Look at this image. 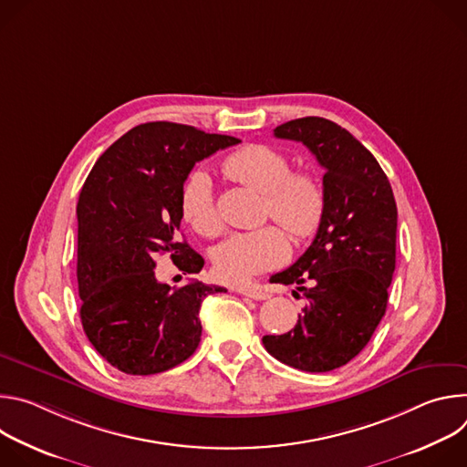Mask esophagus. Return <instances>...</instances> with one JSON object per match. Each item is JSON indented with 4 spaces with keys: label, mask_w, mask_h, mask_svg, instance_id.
<instances>
[{
    "label": "esophagus",
    "mask_w": 467,
    "mask_h": 467,
    "mask_svg": "<svg viewBox=\"0 0 467 467\" xmlns=\"http://www.w3.org/2000/svg\"><path fill=\"white\" fill-rule=\"evenodd\" d=\"M236 292L245 296V297L256 299V301H264V299H270L272 297V294L268 290H264L260 286H244V288H236Z\"/></svg>",
    "instance_id": "1"
}]
</instances>
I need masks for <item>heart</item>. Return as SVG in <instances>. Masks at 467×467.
Instances as JSON below:
<instances>
[{"instance_id": "obj_1", "label": "heart", "mask_w": 467, "mask_h": 467, "mask_svg": "<svg viewBox=\"0 0 467 467\" xmlns=\"http://www.w3.org/2000/svg\"><path fill=\"white\" fill-rule=\"evenodd\" d=\"M229 179L264 193V218L279 222L294 238L314 236L323 222L327 195L317 173L292 171L290 159L265 144L244 146L223 161ZM181 214L193 231L203 236L222 233V216L216 203L213 177L197 168L188 173L181 188ZM290 254L286 234L277 225L236 233L213 253V268L220 281L245 285L270 272Z\"/></svg>"}]
</instances>
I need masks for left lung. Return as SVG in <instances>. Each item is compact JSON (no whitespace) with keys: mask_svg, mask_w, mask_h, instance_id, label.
Wrapping results in <instances>:
<instances>
[{"mask_svg":"<svg viewBox=\"0 0 467 467\" xmlns=\"http://www.w3.org/2000/svg\"><path fill=\"white\" fill-rule=\"evenodd\" d=\"M274 135L305 144L325 168L323 222L308 249L272 283L297 285L306 306L296 327L264 337L272 357L301 371L346 366L380 323L395 270L397 207L377 159L338 123L306 116Z\"/></svg>","mask_w":467,"mask_h":467,"instance_id":"left-lung-1","label":"left lung"}]
</instances>
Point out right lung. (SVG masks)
Returning <instances> with one entry per match:
<instances>
[{
    "mask_svg": "<svg viewBox=\"0 0 467 467\" xmlns=\"http://www.w3.org/2000/svg\"><path fill=\"white\" fill-rule=\"evenodd\" d=\"M192 125L132 127L94 164L78 203V285L90 344L127 375H155L184 362L202 340L199 308L222 286L155 279L157 253L184 274L205 260L179 242L181 188L195 162L238 144Z\"/></svg>",
    "mask_w": 467,
    "mask_h": 467,
    "instance_id": "add662e5",
    "label": "right lung"
}]
</instances>
